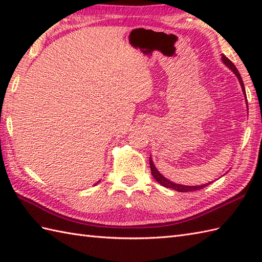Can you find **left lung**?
<instances>
[{
    "label": "left lung",
    "mask_w": 262,
    "mask_h": 262,
    "mask_svg": "<svg viewBox=\"0 0 262 262\" xmlns=\"http://www.w3.org/2000/svg\"><path fill=\"white\" fill-rule=\"evenodd\" d=\"M222 60H223L224 64L227 66V68H230L232 70L233 73H234L236 76L238 81H240V84L242 86V91L244 93V97H246L247 99V94H246V89H244V84H243V81H242V77L240 75V73H238L237 69L235 68V65L233 64L231 60L227 58L226 56H222ZM248 104V102H247ZM149 166H151V172H152V176L154 177V179L157 180L160 185H162L163 187H166V188H171L173 189V190H177L179 192H188V191H194V190H200V189H203L205 187H207L208 185H210L211 182L207 183V185H202V186H183V185H179V183H174V182H171L170 180L165 179V178L160 173V172L157 170V168H155L154 164H153V161L151 159V157H149Z\"/></svg>",
    "instance_id": "1"
}]
</instances>
